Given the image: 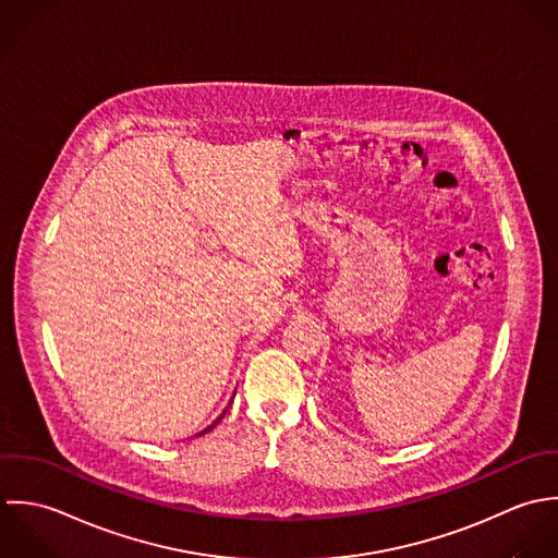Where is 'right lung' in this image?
Listing matches in <instances>:
<instances>
[{
  "label": "right lung",
  "mask_w": 558,
  "mask_h": 558,
  "mask_svg": "<svg viewBox=\"0 0 558 558\" xmlns=\"http://www.w3.org/2000/svg\"><path fill=\"white\" fill-rule=\"evenodd\" d=\"M223 414H226V410H223ZM222 414V416H223ZM222 416H220V418H222ZM220 418H218V421H220ZM218 421H216V423H214V425H211V427H209V429H214V427H216V425H218ZM209 429H205V432H203V434H207V432H209ZM203 434H201V436H203Z\"/></svg>",
  "instance_id": "add662e5"
}]
</instances>
